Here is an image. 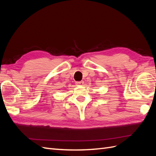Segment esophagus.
<instances>
[{
  "mask_svg": "<svg viewBox=\"0 0 156 156\" xmlns=\"http://www.w3.org/2000/svg\"><path fill=\"white\" fill-rule=\"evenodd\" d=\"M76 84L77 85H80V86H82L84 84V81H78V82H76Z\"/></svg>",
  "mask_w": 156,
  "mask_h": 156,
  "instance_id": "esophagus-1",
  "label": "esophagus"
}]
</instances>
